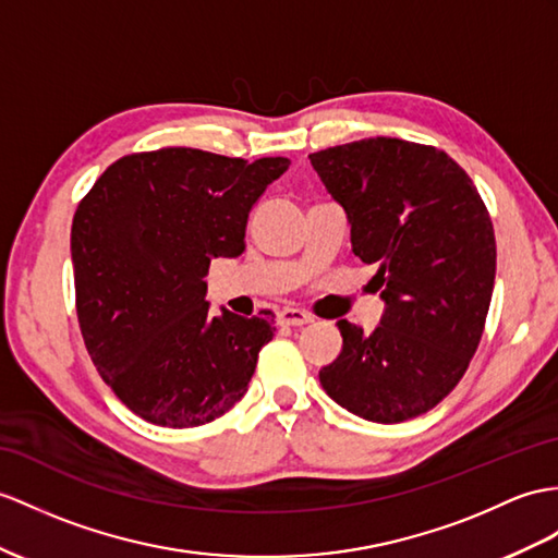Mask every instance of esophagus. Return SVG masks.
<instances>
[{"instance_id": "1", "label": "esophagus", "mask_w": 558, "mask_h": 558, "mask_svg": "<svg viewBox=\"0 0 558 558\" xmlns=\"http://www.w3.org/2000/svg\"><path fill=\"white\" fill-rule=\"evenodd\" d=\"M312 317L307 315L305 310H298V307H283L279 312V324L281 326H303V324H310Z\"/></svg>"}]
</instances>
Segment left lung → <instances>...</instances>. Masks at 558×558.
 I'll list each match as a JSON object with an SVG mask.
<instances>
[{"label": "left lung", "instance_id": "8db88e82", "mask_svg": "<svg viewBox=\"0 0 558 558\" xmlns=\"http://www.w3.org/2000/svg\"><path fill=\"white\" fill-rule=\"evenodd\" d=\"M310 162L348 213L352 251L378 267L386 301L369 336L336 324L343 350L319 372L322 388L376 424L426 414L481 343L497 265L490 213L436 146L374 137L310 154Z\"/></svg>", "mask_w": 558, "mask_h": 558}]
</instances>
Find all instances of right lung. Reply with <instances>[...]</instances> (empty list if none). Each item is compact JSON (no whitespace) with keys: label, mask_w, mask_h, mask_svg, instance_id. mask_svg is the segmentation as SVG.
Here are the masks:
<instances>
[{"label":"right lung","mask_w":558,"mask_h":558,"mask_svg":"<svg viewBox=\"0 0 558 558\" xmlns=\"http://www.w3.org/2000/svg\"><path fill=\"white\" fill-rule=\"evenodd\" d=\"M291 160L170 146L108 166L71 229L75 310L89 357L144 421L196 428L246 396L275 315H210L213 257L246 251L253 203Z\"/></svg>","instance_id":"right-lung-1"}]
</instances>
